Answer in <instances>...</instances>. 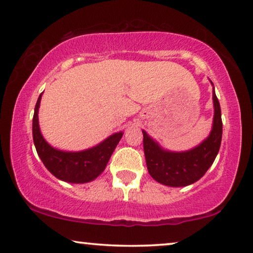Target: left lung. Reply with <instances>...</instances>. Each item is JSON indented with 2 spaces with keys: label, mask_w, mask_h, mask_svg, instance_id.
<instances>
[{
  "label": "left lung",
  "mask_w": 253,
  "mask_h": 253,
  "mask_svg": "<svg viewBox=\"0 0 253 253\" xmlns=\"http://www.w3.org/2000/svg\"><path fill=\"white\" fill-rule=\"evenodd\" d=\"M213 129L206 140L191 151L174 153L161 147L144 134V152L150 175L155 181L168 186H185L203 177L215 160L222 139V120L220 102L213 91Z\"/></svg>",
  "instance_id": "1"
}]
</instances>
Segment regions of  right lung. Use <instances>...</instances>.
Segmentation results:
<instances>
[{
  "mask_svg": "<svg viewBox=\"0 0 253 253\" xmlns=\"http://www.w3.org/2000/svg\"><path fill=\"white\" fill-rule=\"evenodd\" d=\"M41 95L42 94H40L34 108L32 132L37 153L43 162L44 167L55 177L65 182L86 183L95 179L105 170L114 150L123 136V132L113 134L98 146L86 151L62 152L55 150L43 139L39 129L38 109H39Z\"/></svg>",
  "mask_w": 253,
  "mask_h": 253,
  "instance_id": "add662e5",
  "label": "right lung"
}]
</instances>
